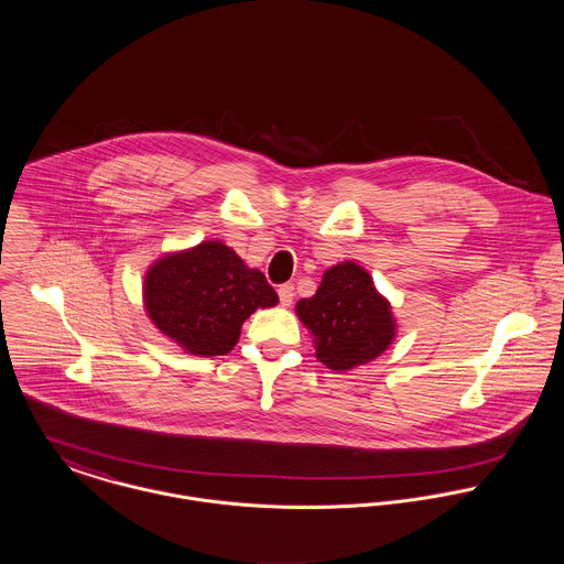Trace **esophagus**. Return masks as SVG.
Wrapping results in <instances>:
<instances>
[{
    "mask_svg": "<svg viewBox=\"0 0 564 564\" xmlns=\"http://www.w3.org/2000/svg\"><path fill=\"white\" fill-rule=\"evenodd\" d=\"M279 301L283 306H290L292 301H294V285L292 283H283L281 288H279Z\"/></svg>",
    "mask_w": 564,
    "mask_h": 564,
    "instance_id": "34e87169",
    "label": "esophagus"
}]
</instances>
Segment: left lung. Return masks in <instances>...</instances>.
I'll return each instance as SVG.
<instances>
[{"mask_svg": "<svg viewBox=\"0 0 564 564\" xmlns=\"http://www.w3.org/2000/svg\"><path fill=\"white\" fill-rule=\"evenodd\" d=\"M296 313L315 335V356L335 371L378 358L394 339L390 304L354 261L326 270L315 296L296 304Z\"/></svg>", "mask_w": 564, "mask_h": 564, "instance_id": "8db88e82", "label": "left lung"}]
</instances>
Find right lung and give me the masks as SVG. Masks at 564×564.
<instances>
[{
  "label": "right lung",
  "instance_id": "add662e5",
  "mask_svg": "<svg viewBox=\"0 0 564 564\" xmlns=\"http://www.w3.org/2000/svg\"><path fill=\"white\" fill-rule=\"evenodd\" d=\"M156 328L195 356H220L238 344L240 326L256 311L279 303L263 272L245 265L223 242L156 261L143 288Z\"/></svg>",
  "mask_w": 564,
  "mask_h": 564
}]
</instances>
